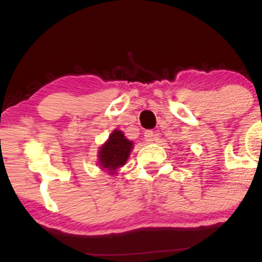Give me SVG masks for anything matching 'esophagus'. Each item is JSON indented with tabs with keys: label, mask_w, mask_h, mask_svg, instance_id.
<instances>
[{
	"label": "esophagus",
	"mask_w": 262,
	"mask_h": 262,
	"mask_svg": "<svg viewBox=\"0 0 262 262\" xmlns=\"http://www.w3.org/2000/svg\"><path fill=\"white\" fill-rule=\"evenodd\" d=\"M144 138H145L146 143H152V141H154V133H152L151 130H146L145 133H144Z\"/></svg>",
	"instance_id": "34e87169"
}]
</instances>
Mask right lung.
Here are the masks:
<instances>
[{"mask_svg": "<svg viewBox=\"0 0 262 262\" xmlns=\"http://www.w3.org/2000/svg\"><path fill=\"white\" fill-rule=\"evenodd\" d=\"M133 146V141L127 139L122 130L114 129L98 150L97 164L110 175H116L119 167L128 161Z\"/></svg>", "mask_w": 262, "mask_h": 262, "instance_id": "obj_1", "label": "right lung"}]
</instances>
